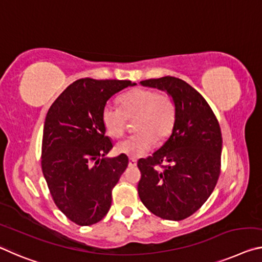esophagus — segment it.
<instances>
[{
	"label": "esophagus",
	"mask_w": 262,
	"mask_h": 262,
	"mask_svg": "<svg viewBox=\"0 0 262 262\" xmlns=\"http://www.w3.org/2000/svg\"><path fill=\"white\" fill-rule=\"evenodd\" d=\"M136 164H138V160L133 159V157H130V159H129V163H128V165H129V167H136Z\"/></svg>",
	"instance_id": "obj_1"
}]
</instances>
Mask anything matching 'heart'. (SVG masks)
I'll return each mask as SVG.
<instances>
[{"mask_svg":"<svg viewBox=\"0 0 262 262\" xmlns=\"http://www.w3.org/2000/svg\"><path fill=\"white\" fill-rule=\"evenodd\" d=\"M120 107L103 106L101 122L107 134L119 139L127 129V120L133 122L135 134L116 146V151L129 157H141L151 150L156 141L164 142L173 130L177 108L172 95L155 89H135L120 98Z\"/></svg>","mask_w":262,"mask_h":262,"instance_id":"b5f03b06","label":"heart"}]
</instances>
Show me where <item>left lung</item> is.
Masks as SVG:
<instances>
[{"instance_id":"1","label":"left lung","mask_w":262,"mask_h":262,"mask_svg":"<svg viewBox=\"0 0 262 262\" xmlns=\"http://www.w3.org/2000/svg\"><path fill=\"white\" fill-rule=\"evenodd\" d=\"M167 91L176 102L173 130L163 146L138 167V192L144 206L167 221L190 217L211 196L222 167V132L202 94L175 77L141 81Z\"/></svg>"}]
</instances>
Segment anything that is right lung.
<instances>
[{
    "mask_svg": "<svg viewBox=\"0 0 262 262\" xmlns=\"http://www.w3.org/2000/svg\"><path fill=\"white\" fill-rule=\"evenodd\" d=\"M130 80L72 82L49 108L41 141V170L53 202L80 226L100 222L112 204V190L128 165L127 155L105 159L113 148L101 111Z\"/></svg>",
    "mask_w": 262,
    "mask_h": 262,
    "instance_id": "add662e5",
    "label": "right lung"
}]
</instances>
